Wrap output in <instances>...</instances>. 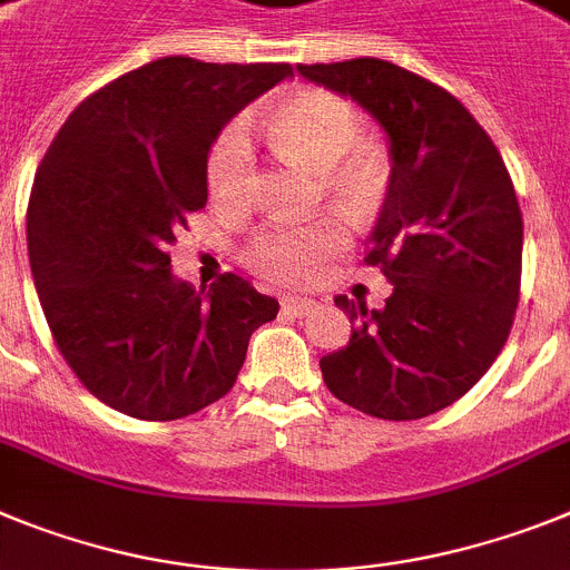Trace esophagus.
<instances>
[{
    "instance_id": "esophagus-1",
    "label": "esophagus",
    "mask_w": 570,
    "mask_h": 570,
    "mask_svg": "<svg viewBox=\"0 0 570 570\" xmlns=\"http://www.w3.org/2000/svg\"><path fill=\"white\" fill-rule=\"evenodd\" d=\"M281 306L289 309L292 315H309L318 309V304H315L313 298H298V295H286V298H281Z\"/></svg>"
}]
</instances>
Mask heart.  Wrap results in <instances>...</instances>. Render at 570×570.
<instances>
[{"label": "heart", "mask_w": 570, "mask_h": 570, "mask_svg": "<svg viewBox=\"0 0 570 570\" xmlns=\"http://www.w3.org/2000/svg\"><path fill=\"white\" fill-rule=\"evenodd\" d=\"M272 142L284 157L318 168V197H333L353 215H364L384 197L393 157L379 137L361 135L353 102L326 88H298L272 108ZM206 183L220 206L246 209L255 197V148L244 122H229L212 142ZM350 240L338 215L313 224H269L249 237L244 261L275 284H309Z\"/></svg>", "instance_id": "obj_1"}]
</instances>
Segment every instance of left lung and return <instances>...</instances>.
<instances>
[{
  "instance_id": "8db88e82",
  "label": "left lung",
  "mask_w": 570,
  "mask_h": 570,
  "mask_svg": "<svg viewBox=\"0 0 570 570\" xmlns=\"http://www.w3.org/2000/svg\"><path fill=\"white\" fill-rule=\"evenodd\" d=\"M384 126L393 177L364 264L393 284L384 309L335 298L355 324L321 358L335 399L410 422L459 402L511 335L522 284V212L499 148L430 79L361 57L298 66Z\"/></svg>"
}]
</instances>
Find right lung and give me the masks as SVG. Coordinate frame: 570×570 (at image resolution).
Instances as JSON below:
<instances>
[{"mask_svg": "<svg viewBox=\"0 0 570 570\" xmlns=\"http://www.w3.org/2000/svg\"><path fill=\"white\" fill-rule=\"evenodd\" d=\"M289 73L155 59L86 97L48 146L28 200L33 286L57 350L108 407L146 422L209 407L278 315L235 272L197 295L171 275L168 244L206 206L220 128Z\"/></svg>", "mask_w": 570, "mask_h": 570, "instance_id": "add662e5", "label": "right lung"}]
</instances>
